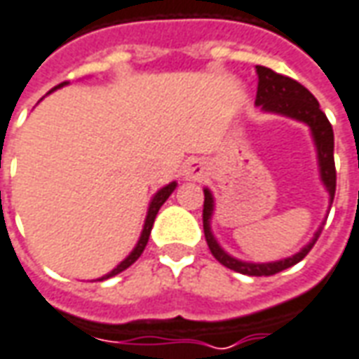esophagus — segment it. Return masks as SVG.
<instances>
[{
  "mask_svg": "<svg viewBox=\"0 0 359 359\" xmlns=\"http://www.w3.org/2000/svg\"><path fill=\"white\" fill-rule=\"evenodd\" d=\"M205 174H207V165L201 158H191L187 160L184 165V175L185 180H191V182H199L203 180Z\"/></svg>",
  "mask_w": 359,
  "mask_h": 359,
  "instance_id": "esophagus-1",
  "label": "esophagus"
}]
</instances>
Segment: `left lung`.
Instances as JSON below:
<instances>
[{
	"mask_svg": "<svg viewBox=\"0 0 359 359\" xmlns=\"http://www.w3.org/2000/svg\"><path fill=\"white\" fill-rule=\"evenodd\" d=\"M258 72V93H256V105H259L266 111L271 113H281L287 117L299 118L303 123H307L313 137H315L316 150H318V162H320V175L325 182L326 189L330 194V201L334 199L336 194V168H334V133H332V125L323 113V109L318 105V101L315 100V95L301 86L299 81L287 76H281L278 72L269 70L266 66H256ZM212 212V197L209 194V189H205V201H203V231L207 246L215 258L221 262L222 266H226L229 269H234L238 273L244 276H276L283 269L291 268L299 264L301 259L307 256L311 248L315 246L318 234L323 232V229L316 232L315 241L311 242L309 246H305L303 250L291 256L287 259L281 262H273V264H246V262H238V259L231 258L226 252L221 250V246L217 244V241L212 238L211 229H209V219Z\"/></svg>",
	"mask_w": 359,
	"mask_h": 359,
	"instance_id": "obj_1",
	"label": "left lung"
}]
</instances>
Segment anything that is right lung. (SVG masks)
<instances>
[{
  "instance_id": "obj_1",
  "label": "right lung",
  "mask_w": 359,
  "mask_h": 359,
  "mask_svg": "<svg viewBox=\"0 0 359 359\" xmlns=\"http://www.w3.org/2000/svg\"><path fill=\"white\" fill-rule=\"evenodd\" d=\"M64 83H66V81H64ZM64 83H60V86H64ZM60 86H56V88H60ZM56 88H54V90H56ZM54 90H50V91H54ZM174 189H175V184H170V185H165L164 189H160V191L154 195V199H152V203H150V209H148L147 222H144V229H142V234H140V241H138L137 248L130 252V256H128L125 262H121L117 268L113 269L111 273H107L105 278H101L100 281H103V279H107V278H113V276H117V273H121L123 269H127L128 266H133V264H135V262L140 258V254H142V252H144V248H147L148 236H150V231H152V224H154L156 215H158L160 207L164 205V201L168 199V197H170V195H172V191H174Z\"/></svg>"
}]
</instances>
